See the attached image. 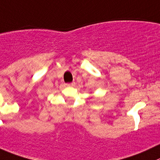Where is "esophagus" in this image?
<instances>
[{"label": "esophagus", "mask_w": 160, "mask_h": 160, "mask_svg": "<svg viewBox=\"0 0 160 160\" xmlns=\"http://www.w3.org/2000/svg\"><path fill=\"white\" fill-rule=\"evenodd\" d=\"M75 85V82H71V83H68V86H74Z\"/></svg>", "instance_id": "1"}]
</instances>
